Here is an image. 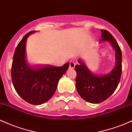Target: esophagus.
I'll return each mask as SVG.
<instances>
[{"mask_svg": "<svg viewBox=\"0 0 132 132\" xmlns=\"http://www.w3.org/2000/svg\"><path fill=\"white\" fill-rule=\"evenodd\" d=\"M75 67V63L73 61H70L69 62V69H73Z\"/></svg>", "mask_w": 132, "mask_h": 132, "instance_id": "obj_1", "label": "esophagus"}]
</instances>
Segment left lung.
I'll use <instances>...</instances> for the list:
<instances>
[{"label": "left lung", "mask_w": 132, "mask_h": 132, "mask_svg": "<svg viewBox=\"0 0 132 132\" xmlns=\"http://www.w3.org/2000/svg\"><path fill=\"white\" fill-rule=\"evenodd\" d=\"M100 42H110L116 51V65L109 73L105 75H94L81 60L76 65L77 73L76 86L79 94L87 102L99 104L108 99L117 87L122 75V51L117 42L105 30H101Z\"/></svg>", "instance_id": "8db88e82"}]
</instances>
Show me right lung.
<instances>
[{
  "instance_id": "1",
  "label": "right lung",
  "mask_w": 132,
  "mask_h": 132,
  "mask_svg": "<svg viewBox=\"0 0 132 132\" xmlns=\"http://www.w3.org/2000/svg\"><path fill=\"white\" fill-rule=\"evenodd\" d=\"M36 31L27 33L15 51L11 69L12 81L16 92L24 101L33 105L44 104L52 97L57 83L69 66L66 63L61 67L46 65L32 66L25 57L27 38Z\"/></svg>"
}]
</instances>
